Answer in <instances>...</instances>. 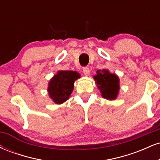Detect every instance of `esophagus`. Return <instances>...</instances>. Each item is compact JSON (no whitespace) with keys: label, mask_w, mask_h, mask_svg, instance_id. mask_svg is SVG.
<instances>
[{"label":"esophagus","mask_w":160,"mask_h":160,"mask_svg":"<svg viewBox=\"0 0 160 160\" xmlns=\"http://www.w3.org/2000/svg\"><path fill=\"white\" fill-rule=\"evenodd\" d=\"M82 73H83V74L85 75V76H89V74H90V71H89V68H87V67L83 68V70H82Z\"/></svg>","instance_id":"esophagus-1"}]
</instances>
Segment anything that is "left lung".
<instances>
[{
	"label": "left lung",
	"instance_id": "8db88e82",
	"mask_svg": "<svg viewBox=\"0 0 160 160\" xmlns=\"http://www.w3.org/2000/svg\"><path fill=\"white\" fill-rule=\"evenodd\" d=\"M102 96L108 100H114L120 90V80L115 74H111L108 70H98L94 76Z\"/></svg>",
	"mask_w": 160,
	"mask_h": 160
}]
</instances>
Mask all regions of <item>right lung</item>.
<instances>
[{"instance_id": "obj_1", "label": "right lung", "mask_w": 160, "mask_h": 160, "mask_svg": "<svg viewBox=\"0 0 160 160\" xmlns=\"http://www.w3.org/2000/svg\"><path fill=\"white\" fill-rule=\"evenodd\" d=\"M80 78L77 71H59L49 82V95L56 104H62L69 98L74 89V81Z\"/></svg>"}]
</instances>
